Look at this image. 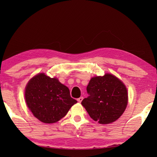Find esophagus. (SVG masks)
Segmentation results:
<instances>
[{"label": "esophagus", "instance_id": "1", "mask_svg": "<svg viewBox=\"0 0 157 157\" xmlns=\"http://www.w3.org/2000/svg\"><path fill=\"white\" fill-rule=\"evenodd\" d=\"M83 98H83V97H82H82H79V98H78V101L79 102H81L82 101V100H83Z\"/></svg>", "mask_w": 157, "mask_h": 157}]
</instances>
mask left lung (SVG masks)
I'll use <instances>...</instances> for the list:
<instances>
[{
	"label": "left lung",
	"instance_id": "obj_1",
	"mask_svg": "<svg viewBox=\"0 0 157 157\" xmlns=\"http://www.w3.org/2000/svg\"><path fill=\"white\" fill-rule=\"evenodd\" d=\"M89 96L82 105L90 117L101 124H109L122 115L127 107L128 94L125 86L110 73L92 78L87 86Z\"/></svg>",
	"mask_w": 157,
	"mask_h": 157
}]
</instances>
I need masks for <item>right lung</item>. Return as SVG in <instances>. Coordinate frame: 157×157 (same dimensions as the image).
I'll use <instances>...</instances> for the list:
<instances>
[{"instance_id": "add662e5", "label": "right lung", "mask_w": 157, "mask_h": 157, "mask_svg": "<svg viewBox=\"0 0 157 157\" xmlns=\"http://www.w3.org/2000/svg\"><path fill=\"white\" fill-rule=\"evenodd\" d=\"M25 98L35 117L44 123H56L67 113L77 101L70 96L69 88L44 73H38L28 83Z\"/></svg>"}]
</instances>
